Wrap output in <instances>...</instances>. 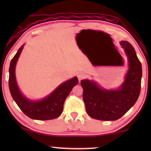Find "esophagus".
<instances>
[{"label": "esophagus", "instance_id": "1", "mask_svg": "<svg viewBox=\"0 0 151 151\" xmlns=\"http://www.w3.org/2000/svg\"><path fill=\"white\" fill-rule=\"evenodd\" d=\"M78 80H81L82 79H83V78L85 77V74L84 73H82V72H80V73H78Z\"/></svg>", "mask_w": 151, "mask_h": 151}]
</instances>
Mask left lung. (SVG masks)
<instances>
[{"label":"left lung","mask_w":151,"mask_h":151,"mask_svg":"<svg viewBox=\"0 0 151 151\" xmlns=\"http://www.w3.org/2000/svg\"><path fill=\"white\" fill-rule=\"evenodd\" d=\"M129 62L124 81L117 89H106L93 80H81L87 114L98 120L114 121L122 117L137 102L141 90L142 69L135 49L128 41L119 42Z\"/></svg>","instance_id":"1"}]
</instances>
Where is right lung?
I'll return each mask as SVG.
<instances>
[{"instance_id":"right-lung-1","label":"right lung","mask_w":151,"mask_h":151,"mask_svg":"<svg viewBox=\"0 0 151 151\" xmlns=\"http://www.w3.org/2000/svg\"><path fill=\"white\" fill-rule=\"evenodd\" d=\"M24 45L20 47L12 58L9 69V87L12 98L27 116L33 119L49 120L59 117L63 111L64 102L74 86L78 84L77 77H73L60 84L49 96L40 100H32L23 96L17 84L16 65Z\"/></svg>"}]
</instances>
